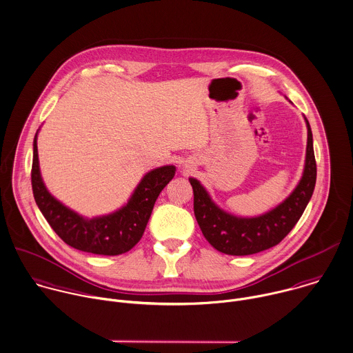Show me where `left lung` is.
<instances>
[{"label": "left lung", "instance_id": "left-lung-1", "mask_svg": "<svg viewBox=\"0 0 353 353\" xmlns=\"http://www.w3.org/2000/svg\"><path fill=\"white\" fill-rule=\"evenodd\" d=\"M307 153L303 176L290 196L274 210L254 218H239L221 210L204 186L189 178L194 194V216L205 239L219 252L233 256L253 254L278 245L301 218L316 183L312 131L307 118Z\"/></svg>", "mask_w": 353, "mask_h": 353}]
</instances>
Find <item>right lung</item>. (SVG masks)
Segmentation results:
<instances>
[{
    "instance_id": "right-lung-1",
    "label": "right lung",
    "mask_w": 353,
    "mask_h": 353,
    "mask_svg": "<svg viewBox=\"0 0 353 353\" xmlns=\"http://www.w3.org/2000/svg\"><path fill=\"white\" fill-rule=\"evenodd\" d=\"M37 135L31 168V185L35 203L54 230L67 245L94 254L117 256L128 252L143 234L153 205L174 178L175 167L164 165L149 171L135 188L128 203L110 215L88 219L63 205L46 189L38 161Z\"/></svg>"
}]
</instances>
